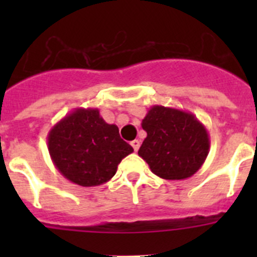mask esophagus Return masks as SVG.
<instances>
[{
    "mask_svg": "<svg viewBox=\"0 0 257 257\" xmlns=\"http://www.w3.org/2000/svg\"><path fill=\"white\" fill-rule=\"evenodd\" d=\"M131 145H133L134 151L138 152V151H139V148H140V140H138V139L133 140V142H131Z\"/></svg>",
    "mask_w": 257,
    "mask_h": 257,
    "instance_id": "1",
    "label": "esophagus"
}]
</instances>
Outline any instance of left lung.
Wrapping results in <instances>:
<instances>
[{
    "label": "left lung",
    "mask_w": 257,
    "mask_h": 257,
    "mask_svg": "<svg viewBox=\"0 0 257 257\" xmlns=\"http://www.w3.org/2000/svg\"><path fill=\"white\" fill-rule=\"evenodd\" d=\"M147 138L139 154L152 172L166 180H183L196 174L207 158L210 138L194 114L153 105L142 121Z\"/></svg>",
    "instance_id": "left-lung-1"
}]
</instances>
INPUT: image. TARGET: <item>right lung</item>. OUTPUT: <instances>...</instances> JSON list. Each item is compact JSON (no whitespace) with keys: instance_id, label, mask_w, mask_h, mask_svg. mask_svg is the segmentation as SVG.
Instances as JSON below:
<instances>
[{"instance_id":"add662e5","label":"right lung","mask_w":257,"mask_h":257,"mask_svg":"<svg viewBox=\"0 0 257 257\" xmlns=\"http://www.w3.org/2000/svg\"><path fill=\"white\" fill-rule=\"evenodd\" d=\"M47 148L59 172L81 187L109 181L134 152L118 127L106 123L96 108H77L61 118L47 135Z\"/></svg>"}]
</instances>
